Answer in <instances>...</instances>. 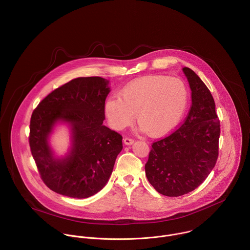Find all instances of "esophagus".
<instances>
[{"label": "esophagus", "instance_id": "esophagus-1", "mask_svg": "<svg viewBox=\"0 0 250 250\" xmlns=\"http://www.w3.org/2000/svg\"><path fill=\"white\" fill-rule=\"evenodd\" d=\"M124 142H125V145H131V144H133L134 140H133L132 138H129V137H125V138L124 139Z\"/></svg>", "mask_w": 250, "mask_h": 250}]
</instances>
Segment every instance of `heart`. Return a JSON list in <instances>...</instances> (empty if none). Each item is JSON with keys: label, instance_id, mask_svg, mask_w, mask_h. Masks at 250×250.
Instances as JSON below:
<instances>
[{"label": "heart", "instance_id": "b5f03b06", "mask_svg": "<svg viewBox=\"0 0 250 250\" xmlns=\"http://www.w3.org/2000/svg\"><path fill=\"white\" fill-rule=\"evenodd\" d=\"M189 101L186 83L178 78L148 76L132 81L111 97L105 112L111 126L121 130L136 116L143 130L153 136L171 131L181 121Z\"/></svg>", "mask_w": 250, "mask_h": 250}]
</instances>
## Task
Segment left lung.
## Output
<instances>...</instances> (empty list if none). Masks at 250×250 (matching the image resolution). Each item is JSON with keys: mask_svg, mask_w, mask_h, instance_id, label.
<instances>
[{"mask_svg": "<svg viewBox=\"0 0 250 250\" xmlns=\"http://www.w3.org/2000/svg\"><path fill=\"white\" fill-rule=\"evenodd\" d=\"M183 71L192 90V105L183 124L153 142L145 165L146 176L157 192L179 197L197 189L213 169L219 154L220 121L214 99L200 77Z\"/></svg>", "mask_w": 250, "mask_h": 250, "instance_id": "8db88e82", "label": "left lung"}]
</instances>
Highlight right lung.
I'll return each mask as SVG.
<instances>
[{"label":"right lung","mask_w":250,"mask_h":250,"mask_svg":"<svg viewBox=\"0 0 250 250\" xmlns=\"http://www.w3.org/2000/svg\"><path fill=\"white\" fill-rule=\"evenodd\" d=\"M108 81L81 77L55 88L33 111L29 145L42 182L53 192L76 199L98 193L107 183L123 136L103 125ZM57 120L70 124L72 148L57 159L47 137Z\"/></svg>","instance_id":"obj_1"}]
</instances>
